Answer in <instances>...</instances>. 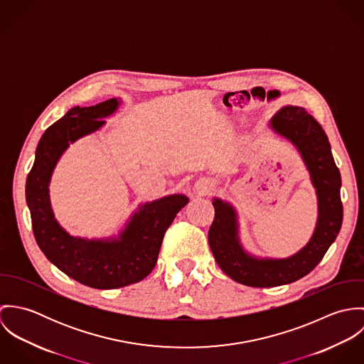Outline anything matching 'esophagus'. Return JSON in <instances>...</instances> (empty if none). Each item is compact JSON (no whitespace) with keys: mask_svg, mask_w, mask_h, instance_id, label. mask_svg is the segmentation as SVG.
<instances>
[{"mask_svg":"<svg viewBox=\"0 0 364 364\" xmlns=\"http://www.w3.org/2000/svg\"><path fill=\"white\" fill-rule=\"evenodd\" d=\"M213 188H214L213 182H210L208 179H200L195 183V191L198 195H206Z\"/></svg>","mask_w":364,"mask_h":364,"instance_id":"34e87169","label":"esophagus"}]
</instances>
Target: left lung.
<instances>
[{"mask_svg":"<svg viewBox=\"0 0 364 364\" xmlns=\"http://www.w3.org/2000/svg\"><path fill=\"white\" fill-rule=\"evenodd\" d=\"M269 129L289 140L303 158L315 189L318 217L310 241L299 252L279 259L259 258L241 244L237 210L230 202L213 198L215 214L208 230L210 250L227 276L251 287L289 284L309 274L336 240L343 218L341 172L321 124L304 107L287 105L269 120Z\"/></svg>","mask_w":364,"mask_h":364,"instance_id":"obj_1","label":"left lung"}]
</instances>
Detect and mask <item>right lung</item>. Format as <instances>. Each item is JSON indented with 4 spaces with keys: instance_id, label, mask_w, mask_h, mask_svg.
Masks as SVG:
<instances>
[{
    "instance_id": "add662e5",
    "label": "right lung",
    "mask_w": 364,
    "mask_h": 364,
    "mask_svg": "<svg viewBox=\"0 0 364 364\" xmlns=\"http://www.w3.org/2000/svg\"><path fill=\"white\" fill-rule=\"evenodd\" d=\"M120 100L70 109L43 133L33 166L26 179L36 242L46 258L68 277L92 289H119L147 277L156 266L162 238L178 211L189 202L185 195H169L146 202L130 215L117 237L88 240L68 234L54 218L49 185L58 159L70 144L98 132Z\"/></svg>"
}]
</instances>
